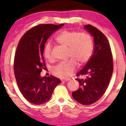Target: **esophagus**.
<instances>
[{"mask_svg": "<svg viewBox=\"0 0 126 126\" xmlns=\"http://www.w3.org/2000/svg\"><path fill=\"white\" fill-rule=\"evenodd\" d=\"M68 80H69V79H64V80H62V82H68Z\"/></svg>", "mask_w": 126, "mask_h": 126, "instance_id": "obj_1", "label": "esophagus"}]
</instances>
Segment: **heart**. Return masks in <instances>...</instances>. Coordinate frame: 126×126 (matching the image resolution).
Here are the masks:
<instances>
[{
    "instance_id": "1",
    "label": "heart",
    "mask_w": 126,
    "mask_h": 126,
    "mask_svg": "<svg viewBox=\"0 0 126 126\" xmlns=\"http://www.w3.org/2000/svg\"><path fill=\"white\" fill-rule=\"evenodd\" d=\"M56 41L61 46L68 47V57L71 59L59 63L53 68V73L59 78H69L75 71L77 63L81 65L89 60L92 52V40L90 35L86 32L64 31L57 36ZM44 55L49 61L53 59L52 48L49 43L44 47Z\"/></svg>"
}]
</instances>
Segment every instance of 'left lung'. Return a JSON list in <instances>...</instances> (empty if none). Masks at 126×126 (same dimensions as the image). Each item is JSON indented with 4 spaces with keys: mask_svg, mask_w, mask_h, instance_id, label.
Returning <instances> with one entry per match:
<instances>
[{
    "mask_svg": "<svg viewBox=\"0 0 126 126\" xmlns=\"http://www.w3.org/2000/svg\"><path fill=\"white\" fill-rule=\"evenodd\" d=\"M84 28L94 38L93 54L84 68L77 76H86L85 78H77L80 87L72 93L73 98L83 105H89L103 96L110 83L113 71L112 54L109 42L104 34L90 24Z\"/></svg>",
    "mask_w": 126,
    "mask_h": 126,
    "instance_id": "1",
    "label": "left lung"
}]
</instances>
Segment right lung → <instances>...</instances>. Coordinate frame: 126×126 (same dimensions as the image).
<instances>
[{"mask_svg": "<svg viewBox=\"0 0 126 126\" xmlns=\"http://www.w3.org/2000/svg\"><path fill=\"white\" fill-rule=\"evenodd\" d=\"M64 24H39L28 31L20 39L14 61V71L18 87L28 101L34 104L49 101L61 82L53 76L41 77L46 67L43 55L44 46L53 32Z\"/></svg>", "mask_w": 126, "mask_h": 126, "instance_id": "obj_1", "label": "right lung"}]
</instances>
